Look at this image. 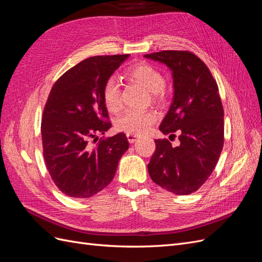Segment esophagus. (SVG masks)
Wrapping results in <instances>:
<instances>
[{"instance_id": "1", "label": "esophagus", "mask_w": 262, "mask_h": 262, "mask_svg": "<svg viewBox=\"0 0 262 262\" xmlns=\"http://www.w3.org/2000/svg\"><path fill=\"white\" fill-rule=\"evenodd\" d=\"M138 137H139L138 134H130V133L126 134V138H128V141L130 142V143H134V142L137 141Z\"/></svg>"}]
</instances>
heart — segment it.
<instances>
[{
  "label": "heart",
  "instance_id": "b5f03b06",
  "mask_svg": "<svg viewBox=\"0 0 262 262\" xmlns=\"http://www.w3.org/2000/svg\"><path fill=\"white\" fill-rule=\"evenodd\" d=\"M131 80L138 82L152 93L155 99L160 98L165 86V77L160 70L148 63H140L126 71ZM101 97L104 105L109 113H118L121 109L120 85L115 77H109L102 85ZM158 119L155 112L147 110H126L117 119L116 128L118 131L130 134H139L146 132Z\"/></svg>",
  "mask_w": 262,
  "mask_h": 262
}]
</instances>
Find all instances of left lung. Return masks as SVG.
Masks as SVG:
<instances>
[{
	"instance_id": "8db88e82",
	"label": "left lung",
	"mask_w": 262,
	"mask_h": 262,
	"mask_svg": "<svg viewBox=\"0 0 262 262\" xmlns=\"http://www.w3.org/2000/svg\"><path fill=\"white\" fill-rule=\"evenodd\" d=\"M145 58L167 66L172 72L173 98L160 130L173 137L155 140V153L147 165L152 180L175 194H190L208 180L224 144V110L219 87L209 68L189 51L165 50Z\"/></svg>"
}]
</instances>
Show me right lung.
<instances>
[{"instance_id":"right-lung-1","label":"right lung","mask_w":262,"mask_h":262,"mask_svg":"<svg viewBox=\"0 0 262 262\" xmlns=\"http://www.w3.org/2000/svg\"><path fill=\"white\" fill-rule=\"evenodd\" d=\"M129 54L96 55L68 70L52 86L41 120L43 158L60 191L90 198L107 187L129 148L125 134L100 138L112 123L101 97L102 85Z\"/></svg>"}]
</instances>
